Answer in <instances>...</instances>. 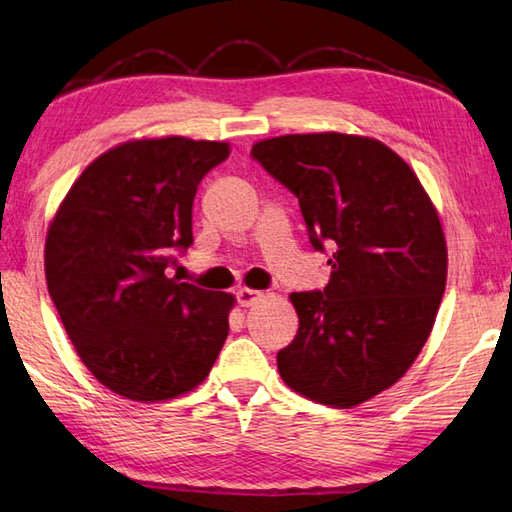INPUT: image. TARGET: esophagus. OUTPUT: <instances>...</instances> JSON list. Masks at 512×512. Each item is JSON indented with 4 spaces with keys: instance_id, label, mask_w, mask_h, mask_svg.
<instances>
[{
    "instance_id": "obj_1",
    "label": "esophagus",
    "mask_w": 512,
    "mask_h": 512,
    "mask_svg": "<svg viewBox=\"0 0 512 512\" xmlns=\"http://www.w3.org/2000/svg\"><path fill=\"white\" fill-rule=\"evenodd\" d=\"M264 297L262 291H255V288H239L237 291V302L241 306H253L255 302H259Z\"/></svg>"
}]
</instances>
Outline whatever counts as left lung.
Listing matches in <instances>:
<instances>
[{
    "mask_svg": "<svg viewBox=\"0 0 512 512\" xmlns=\"http://www.w3.org/2000/svg\"><path fill=\"white\" fill-rule=\"evenodd\" d=\"M250 156L300 201L311 246H336L322 291L291 293L300 329L277 353L293 392L360 405L412 367L448 277L439 215L412 167L376 138L286 134Z\"/></svg>",
    "mask_w": 512,
    "mask_h": 512,
    "instance_id": "obj_1",
    "label": "left lung"
}]
</instances>
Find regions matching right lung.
Here are the masks:
<instances>
[{
    "label": "right lung",
    "instance_id": "obj_1",
    "mask_svg": "<svg viewBox=\"0 0 512 512\" xmlns=\"http://www.w3.org/2000/svg\"><path fill=\"white\" fill-rule=\"evenodd\" d=\"M228 143L141 138L91 163L49 226V295L98 383L132 401L181 396L206 380L228 338L230 293L167 277L192 246V203Z\"/></svg>",
    "mask_w": 512,
    "mask_h": 512
}]
</instances>
